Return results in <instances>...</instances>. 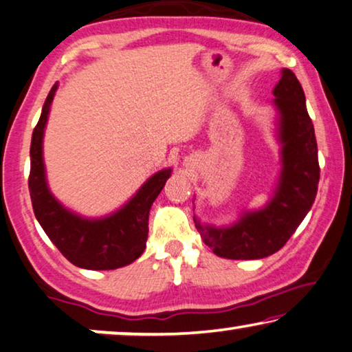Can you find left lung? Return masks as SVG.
<instances>
[{"instance_id":"8db88e82","label":"left lung","mask_w":352,"mask_h":352,"mask_svg":"<svg viewBox=\"0 0 352 352\" xmlns=\"http://www.w3.org/2000/svg\"><path fill=\"white\" fill-rule=\"evenodd\" d=\"M274 96L280 111V142L283 144V170L275 197L263 210L244 214L230 228L201 225L193 217L204 244L217 256L259 259L278 252L315 201L320 182L318 144L304 89L293 70H282Z\"/></svg>"}]
</instances>
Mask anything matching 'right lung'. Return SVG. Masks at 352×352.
<instances>
[{"instance_id": "right-lung-1", "label": "right lung", "mask_w": 352, "mask_h": 352, "mask_svg": "<svg viewBox=\"0 0 352 352\" xmlns=\"http://www.w3.org/2000/svg\"><path fill=\"white\" fill-rule=\"evenodd\" d=\"M56 85L48 93L31 140L28 187L32 210L45 234L75 266L108 270L127 266L146 248L149 209L164 188L171 170H162L144 182L121 210L100 220H86L64 209L48 192L42 162V137Z\"/></svg>"}]
</instances>
